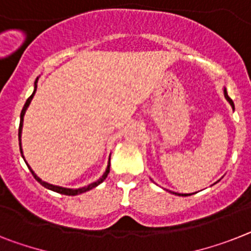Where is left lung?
Returning <instances> with one entry per match:
<instances>
[{
	"instance_id": "left-lung-1",
	"label": "left lung",
	"mask_w": 251,
	"mask_h": 251,
	"mask_svg": "<svg viewBox=\"0 0 251 251\" xmlns=\"http://www.w3.org/2000/svg\"><path fill=\"white\" fill-rule=\"evenodd\" d=\"M223 93H225V97H226V100L229 102V104H231V106H232V108L235 109V104H233L232 100H231V98H229V97H228V94H227V90H226V89L223 90ZM174 194H175V193H174ZM178 195H180V194H178Z\"/></svg>"
}]
</instances>
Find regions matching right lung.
Returning <instances> with one entry per match:
<instances>
[{"mask_svg": "<svg viewBox=\"0 0 251 251\" xmlns=\"http://www.w3.org/2000/svg\"><path fill=\"white\" fill-rule=\"evenodd\" d=\"M37 81H38V77H37V80H35V88H34V92H33V94H31V96L29 97L28 100H26V102H25L24 107H23V109H22V115H20V126H19V138H20V135H22L23 121H24L25 111H26V108H28V106H29V104H30L31 100H33V96H34V94H35V90H37ZM20 151H22V148H20ZM28 167H29V166H28ZM29 170H30L31 175H33V176H34L35 180H37L38 182H39V184H41V185H43L44 187H47V189H50V190L56 191V193H58V194H64V195H77V194H83V193H85V191L90 190V189H93V187L98 186V185H100V182H103V181L106 180L107 175L109 174V162H108V166H107V170H106V172H104V175H103L102 177H100V180L97 181V182H93V184L88 185V186H86V187H81V189H75V190H74V189H66V187L54 186V185L47 184V182H44V181H42L41 178L38 177L37 175H35L34 172H33V170H31L30 167H29Z\"/></svg>", "mask_w": 251, "mask_h": 251, "instance_id": "obj_1", "label": "right lung"}]
</instances>
